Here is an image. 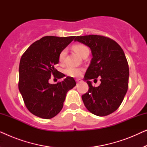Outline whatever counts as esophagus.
<instances>
[{
    "label": "esophagus",
    "mask_w": 147,
    "mask_h": 147,
    "mask_svg": "<svg viewBox=\"0 0 147 147\" xmlns=\"http://www.w3.org/2000/svg\"><path fill=\"white\" fill-rule=\"evenodd\" d=\"M76 82H77V83H81L82 81L80 79H77L76 80Z\"/></svg>",
    "instance_id": "obj_1"
}]
</instances>
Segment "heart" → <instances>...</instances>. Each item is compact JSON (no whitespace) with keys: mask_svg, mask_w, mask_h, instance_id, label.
Listing matches in <instances>:
<instances>
[{"mask_svg":"<svg viewBox=\"0 0 147 147\" xmlns=\"http://www.w3.org/2000/svg\"><path fill=\"white\" fill-rule=\"evenodd\" d=\"M73 49L77 53L78 55H80L82 57V55L85 53L86 51H88V48L86 45L83 44H76L73 46ZM66 49H64L60 52L59 55V60L60 62H63L65 59V54H66ZM82 69L81 68H78L75 67H72V66H69L65 69V73L66 75L70 77L78 78L80 77L82 74Z\"/></svg>","mask_w":147,"mask_h":147,"instance_id":"obj_1","label":"heart"}]
</instances>
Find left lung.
<instances>
[{
	"label": "left lung",
	"instance_id": "1",
	"mask_svg": "<svg viewBox=\"0 0 147 147\" xmlns=\"http://www.w3.org/2000/svg\"><path fill=\"white\" fill-rule=\"evenodd\" d=\"M74 41L89 47L92 55L84 79L89 86L82 96L84 105L96 116L112 114L123 101L128 87L129 68L124 51L114 40L102 35L77 36ZM97 78L101 84L94 87L89 80Z\"/></svg>",
	"mask_w": 147,
	"mask_h": 147
}]
</instances>
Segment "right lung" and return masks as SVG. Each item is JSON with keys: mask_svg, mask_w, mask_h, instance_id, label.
<instances>
[{"mask_svg": "<svg viewBox=\"0 0 147 147\" xmlns=\"http://www.w3.org/2000/svg\"><path fill=\"white\" fill-rule=\"evenodd\" d=\"M76 36L59 37L45 36L30 45L19 63V90L29 112L38 117L50 119L61 111L67 92L76 85L67 77L55 84H49L51 74L58 78L65 76L55 69L59 55Z\"/></svg>", "mask_w": 147, "mask_h": 147, "instance_id": "1", "label": "right lung"}]
</instances>
